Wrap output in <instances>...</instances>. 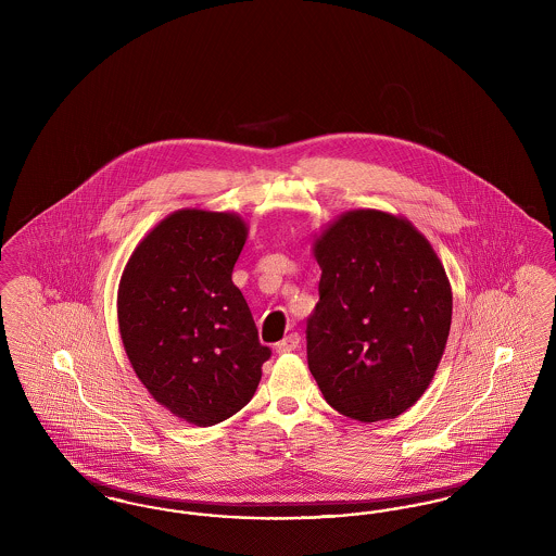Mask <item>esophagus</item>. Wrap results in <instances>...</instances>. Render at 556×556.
Segmentation results:
<instances>
[{"mask_svg": "<svg viewBox=\"0 0 556 556\" xmlns=\"http://www.w3.org/2000/svg\"><path fill=\"white\" fill-rule=\"evenodd\" d=\"M298 345H300V336H298V333H290L288 338H283L279 344L275 345V350H277L279 354H290Z\"/></svg>", "mask_w": 556, "mask_h": 556, "instance_id": "1", "label": "esophagus"}]
</instances>
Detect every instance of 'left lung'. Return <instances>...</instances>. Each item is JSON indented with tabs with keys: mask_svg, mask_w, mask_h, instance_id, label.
<instances>
[{
	"mask_svg": "<svg viewBox=\"0 0 556 556\" xmlns=\"http://www.w3.org/2000/svg\"><path fill=\"white\" fill-rule=\"evenodd\" d=\"M318 302L306 325L308 369L344 417L396 419L429 388L448 342L452 290L410 220L358 208L313 243Z\"/></svg>",
	"mask_w": 556,
	"mask_h": 556,
	"instance_id": "8db88e82",
	"label": "left lung"
}]
</instances>
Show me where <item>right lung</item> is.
Here are the masks:
<instances>
[{
    "label": "right lung",
    "mask_w": 556,
    "mask_h": 556,
    "mask_svg": "<svg viewBox=\"0 0 556 556\" xmlns=\"http://www.w3.org/2000/svg\"><path fill=\"white\" fill-rule=\"evenodd\" d=\"M245 238L236 212H173L137 243L118 283V329L135 375L198 427L241 410L270 356L231 279Z\"/></svg>",
    "instance_id": "right-lung-1"
}]
</instances>
